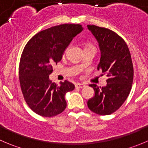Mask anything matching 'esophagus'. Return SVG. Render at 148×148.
<instances>
[{
    "label": "esophagus",
    "mask_w": 148,
    "mask_h": 148,
    "mask_svg": "<svg viewBox=\"0 0 148 148\" xmlns=\"http://www.w3.org/2000/svg\"><path fill=\"white\" fill-rule=\"evenodd\" d=\"M85 87V85L83 84H80V83H77L75 85V88H82Z\"/></svg>",
    "instance_id": "34e87169"
}]
</instances>
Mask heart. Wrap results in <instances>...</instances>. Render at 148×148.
Instances as JSON below:
<instances>
[{"instance_id": "obj_1", "label": "heart", "mask_w": 148, "mask_h": 148, "mask_svg": "<svg viewBox=\"0 0 148 148\" xmlns=\"http://www.w3.org/2000/svg\"><path fill=\"white\" fill-rule=\"evenodd\" d=\"M92 46H93V45H92L91 44H87V45H85V47H92ZM82 66H83V65H82Z\"/></svg>"}]
</instances>
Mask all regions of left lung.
I'll return each instance as SVG.
<instances>
[{"instance_id": "1", "label": "left lung", "mask_w": 148, "mask_h": 148, "mask_svg": "<svg viewBox=\"0 0 148 148\" xmlns=\"http://www.w3.org/2000/svg\"><path fill=\"white\" fill-rule=\"evenodd\" d=\"M88 28L99 44L101 57L98 70L107 74V86L91 84L95 96L88 107L100 115L112 114L122 106L132 90L134 68L129 49L122 37L106 27L88 25Z\"/></svg>"}]
</instances>
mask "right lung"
Returning a JSON list of instances; mask_svg holds the SVG:
<instances>
[{
    "label": "right lung",
    "mask_w": 148,
    "mask_h": 148,
    "mask_svg": "<svg viewBox=\"0 0 148 148\" xmlns=\"http://www.w3.org/2000/svg\"><path fill=\"white\" fill-rule=\"evenodd\" d=\"M82 29L79 24L54 26L36 34L24 47L19 66L20 87L28 107L38 115L51 118L66 109L65 94L73 90L74 85L65 80L58 86L49 80V75Z\"/></svg>",
    "instance_id": "1"
}]
</instances>
